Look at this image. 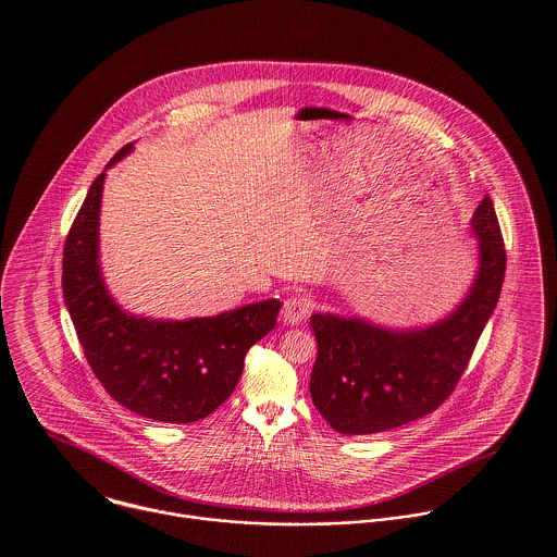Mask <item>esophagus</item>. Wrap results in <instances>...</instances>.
<instances>
[{
    "mask_svg": "<svg viewBox=\"0 0 557 557\" xmlns=\"http://www.w3.org/2000/svg\"><path fill=\"white\" fill-rule=\"evenodd\" d=\"M311 301L308 297H301V295H295L290 299L284 301V308H282V318L286 324H299L301 320L308 318L309 311H311Z\"/></svg>",
    "mask_w": 557,
    "mask_h": 557,
    "instance_id": "34e87169",
    "label": "esophagus"
}]
</instances>
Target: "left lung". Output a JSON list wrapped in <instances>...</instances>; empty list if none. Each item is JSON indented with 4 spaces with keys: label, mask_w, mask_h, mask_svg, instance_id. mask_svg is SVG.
<instances>
[{
    "label": "left lung",
    "mask_w": 557,
    "mask_h": 557,
    "mask_svg": "<svg viewBox=\"0 0 557 557\" xmlns=\"http://www.w3.org/2000/svg\"><path fill=\"white\" fill-rule=\"evenodd\" d=\"M476 273L457 308L423 326L311 313L318 342L309 393L335 432H388L433 412L455 388L499 299L506 251L490 196L476 207Z\"/></svg>",
    "instance_id": "left-lung-1"
}]
</instances>
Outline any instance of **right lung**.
Returning <instances> with one entry per match:
<instances>
[{
  "label": "right lung",
  "instance_id": "add662e5",
  "mask_svg": "<svg viewBox=\"0 0 557 557\" xmlns=\"http://www.w3.org/2000/svg\"><path fill=\"white\" fill-rule=\"evenodd\" d=\"M107 164L89 187L63 248L65 306L89 368L127 410L160 423L209 417L235 391L249 348L275 329L280 299L215 315L160 320L125 311L109 293L100 264V207Z\"/></svg>",
  "mask_w": 557,
  "mask_h": 557
}]
</instances>
